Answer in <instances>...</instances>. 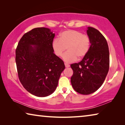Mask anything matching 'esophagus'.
<instances>
[{
	"label": "esophagus",
	"mask_w": 125,
	"mask_h": 125,
	"mask_svg": "<svg viewBox=\"0 0 125 125\" xmlns=\"http://www.w3.org/2000/svg\"><path fill=\"white\" fill-rule=\"evenodd\" d=\"M64 65H65V67H66V68H68V67H69V66H70V65H69V64H67V63H64Z\"/></svg>",
	"instance_id": "obj_1"
}]
</instances>
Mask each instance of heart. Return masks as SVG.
Instances as JSON below:
<instances>
[{"mask_svg": "<svg viewBox=\"0 0 125 125\" xmlns=\"http://www.w3.org/2000/svg\"><path fill=\"white\" fill-rule=\"evenodd\" d=\"M90 39L89 36L80 31L69 30L63 31L60 34V39H55L52 43L54 53L61 56L65 50L68 52L63 56L65 62L71 63L77 57L83 58L89 50Z\"/></svg>", "mask_w": 125, "mask_h": 125, "instance_id": "obj_1", "label": "heart"}]
</instances>
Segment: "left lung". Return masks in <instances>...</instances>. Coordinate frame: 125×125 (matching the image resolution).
<instances>
[{"label": "left lung", "instance_id": "left-lung-1", "mask_svg": "<svg viewBox=\"0 0 125 125\" xmlns=\"http://www.w3.org/2000/svg\"><path fill=\"white\" fill-rule=\"evenodd\" d=\"M89 50L80 62L72 64L71 84L77 93L88 95L102 85L109 69V51L106 40L96 29L88 27Z\"/></svg>", "mask_w": 125, "mask_h": 125}]
</instances>
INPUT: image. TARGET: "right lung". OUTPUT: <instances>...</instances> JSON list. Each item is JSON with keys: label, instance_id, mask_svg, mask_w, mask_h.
Instances as JSON below:
<instances>
[{"label": "right lung", "instance_id": "right-lung-1", "mask_svg": "<svg viewBox=\"0 0 125 125\" xmlns=\"http://www.w3.org/2000/svg\"><path fill=\"white\" fill-rule=\"evenodd\" d=\"M54 36L48 28L33 29L22 36L15 51L19 79L27 92L36 96L52 94L65 68L63 61L53 53Z\"/></svg>", "mask_w": 125, "mask_h": 125}]
</instances>
